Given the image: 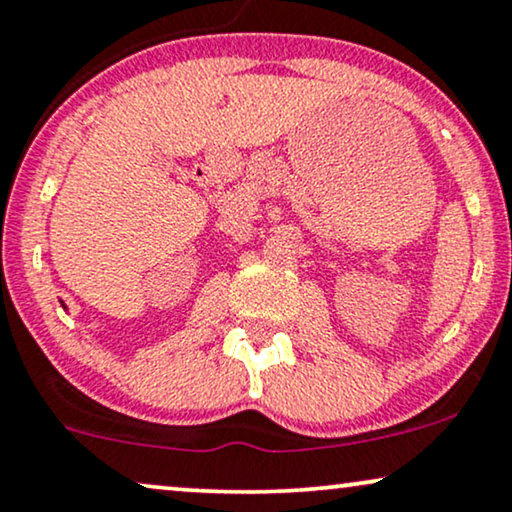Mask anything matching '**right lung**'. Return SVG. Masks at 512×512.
Returning a JSON list of instances; mask_svg holds the SVG:
<instances>
[{
    "label": "right lung",
    "instance_id": "obj_1",
    "mask_svg": "<svg viewBox=\"0 0 512 512\" xmlns=\"http://www.w3.org/2000/svg\"><path fill=\"white\" fill-rule=\"evenodd\" d=\"M61 307H63V309H68V307H66V304H63V302H61Z\"/></svg>",
    "mask_w": 512,
    "mask_h": 512
}]
</instances>
